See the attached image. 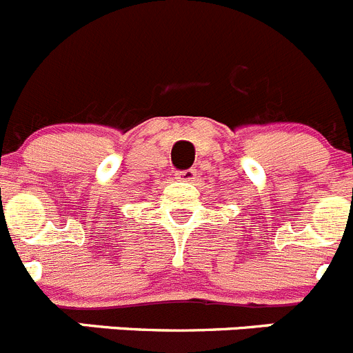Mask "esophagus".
Listing matches in <instances>:
<instances>
[{
    "instance_id": "esophagus-1",
    "label": "esophagus",
    "mask_w": 353,
    "mask_h": 353,
    "mask_svg": "<svg viewBox=\"0 0 353 353\" xmlns=\"http://www.w3.org/2000/svg\"><path fill=\"white\" fill-rule=\"evenodd\" d=\"M174 179L180 180V182H189V183H192L194 180H196V170L176 171V173H174Z\"/></svg>"
}]
</instances>
